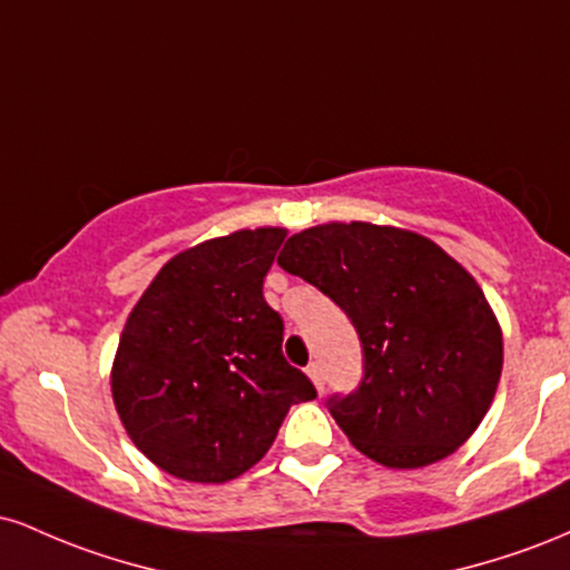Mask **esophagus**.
Masks as SVG:
<instances>
[{
  "label": "esophagus",
  "mask_w": 570,
  "mask_h": 570,
  "mask_svg": "<svg viewBox=\"0 0 570 570\" xmlns=\"http://www.w3.org/2000/svg\"><path fill=\"white\" fill-rule=\"evenodd\" d=\"M307 375H311V381L316 383L318 391H324V367H322V362L307 364Z\"/></svg>",
  "instance_id": "34e87169"
}]
</instances>
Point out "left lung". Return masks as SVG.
<instances>
[{"mask_svg":"<svg viewBox=\"0 0 570 570\" xmlns=\"http://www.w3.org/2000/svg\"><path fill=\"white\" fill-rule=\"evenodd\" d=\"M278 265L351 318L364 377L326 399L351 444L391 469L455 453L499 389L501 330L476 281L434 240L367 222L292 235Z\"/></svg>","mask_w":570,"mask_h":570,"instance_id":"1","label":"left lung"}]
</instances>
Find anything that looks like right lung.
Here are the masks:
<instances>
[{
  "label": "right lung",
  "instance_id": "right-lung-1",
  "mask_svg": "<svg viewBox=\"0 0 570 570\" xmlns=\"http://www.w3.org/2000/svg\"><path fill=\"white\" fill-rule=\"evenodd\" d=\"M286 230L259 227L176 254L130 311L112 396L136 448L187 482H227L271 450L292 404L316 399L284 358L263 281Z\"/></svg>",
  "mask_w": 570,
  "mask_h": 570
}]
</instances>
